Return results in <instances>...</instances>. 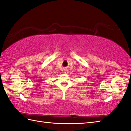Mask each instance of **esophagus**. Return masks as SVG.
Here are the masks:
<instances>
[{"mask_svg": "<svg viewBox=\"0 0 131 131\" xmlns=\"http://www.w3.org/2000/svg\"><path fill=\"white\" fill-rule=\"evenodd\" d=\"M63 71H64V73H65V74H67V73H68L69 70H68V69H64Z\"/></svg>", "mask_w": 131, "mask_h": 131, "instance_id": "obj_1", "label": "esophagus"}]
</instances>
